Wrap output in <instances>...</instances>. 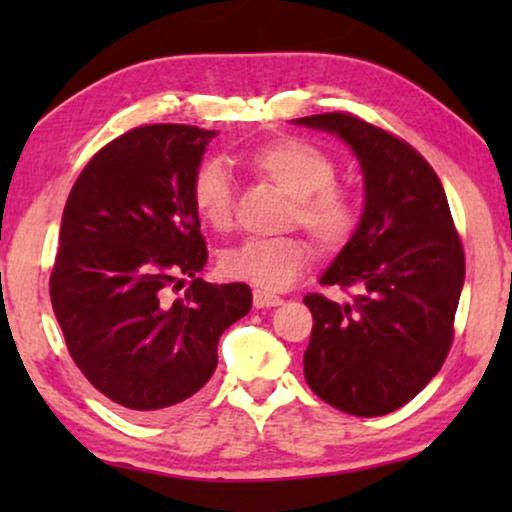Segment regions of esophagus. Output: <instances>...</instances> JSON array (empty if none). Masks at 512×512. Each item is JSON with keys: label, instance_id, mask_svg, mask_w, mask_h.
Instances as JSON below:
<instances>
[{"label": "esophagus", "instance_id": "1", "mask_svg": "<svg viewBox=\"0 0 512 512\" xmlns=\"http://www.w3.org/2000/svg\"><path fill=\"white\" fill-rule=\"evenodd\" d=\"M254 305L256 307H277V305H282V298L275 296V293H270V291L256 289L254 291Z\"/></svg>", "mask_w": 512, "mask_h": 512}]
</instances>
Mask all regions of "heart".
<instances>
[{
    "instance_id": "b5f03b06",
    "label": "heart",
    "mask_w": 512,
    "mask_h": 512,
    "mask_svg": "<svg viewBox=\"0 0 512 512\" xmlns=\"http://www.w3.org/2000/svg\"><path fill=\"white\" fill-rule=\"evenodd\" d=\"M249 167L293 198L291 221L310 230L328 249H338L354 235L359 212L352 195L335 186L338 163L331 153L305 139L284 137L249 153ZM195 212L207 226L223 230L233 219V184L221 160H207L191 184ZM310 244L303 237L244 240L219 258L226 277L244 279L263 289H284L303 272Z\"/></svg>"
}]
</instances>
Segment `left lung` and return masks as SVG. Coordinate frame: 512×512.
Listing matches in <instances>:
<instances>
[{
	"instance_id": "1",
	"label": "left lung",
	"mask_w": 512,
	"mask_h": 512,
	"mask_svg": "<svg viewBox=\"0 0 512 512\" xmlns=\"http://www.w3.org/2000/svg\"><path fill=\"white\" fill-rule=\"evenodd\" d=\"M340 137L363 172V214L321 284L359 289L352 303L310 293L314 326L305 380L321 401L356 417L412 401L452 345L466 263L433 167L408 142L352 114L293 121Z\"/></svg>"
}]
</instances>
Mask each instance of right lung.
Masks as SVG:
<instances>
[{
	"label": "right lung",
	"instance_id": "1",
	"mask_svg": "<svg viewBox=\"0 0 512 512\" xmlns=\"http://www.w3.org/2000/svg\"><path fill=\"white\" fill-rule=\"evenodd\" d=\"M216 130L142 125L90 158L69 193L51 303L88 382L135 417L172 410L214 375L216 345L251 310L242 282L209 284L191 184ZM192 277L184 299L164 291Z\"/></svg>",
	"mask_w": 512,
	"mask_h": 512
}]
</instances>
